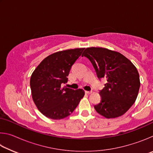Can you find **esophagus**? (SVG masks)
Wrapping results in <instances>:
<instances>
[{"label": "esophagus", "mask_w": 153, "mask_h": 153, "mask_svg": "<svg viewBox=\"0 0 153 153\" xmlns=\"http://www.w3.org/2000/svg\"><path fill=\"white\" fill-rule=\"evenodd\" d=\"M85 93H86V94H91L92 91H85Z\"/></svg>", "instance_id": "1"}]
</instances>
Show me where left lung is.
<instances>
[{
	"label": "left lung",
	"instance_id": "left-lung-1",
	"mask_svg": "<svg viewBox=\"0 0 153 153\" xmlns=\"http://www.w3.org/2000/svg\"><path fill=\"white\" fill-rule=\"evenodd\" d=\"M82 56L91 62L98 78L107 80L95 110L108 119L123 115L138 97L140 82L136 67L121 53L105 48H87Z\"/></svg>",
	"mask_w": 153,
	"mask_h": 153
}]
</instances>
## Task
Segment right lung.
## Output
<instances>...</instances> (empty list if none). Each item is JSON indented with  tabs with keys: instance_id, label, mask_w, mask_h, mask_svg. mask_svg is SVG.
Wrapping results in <instances>:
<instances>
[{
	"instance_id": "obj_1",
	"label": "right lung",
	"mask_w": 153,
	"mask_h": 153,
	"mask_svg": "<svg viewBox=\"0 0 153 153\" xmlns=\"http://www.w3.org/2000/svg\"><path fill=\"white\" fill-rule=\"evenodd\" d=\"M84 48L59 51L46 57L32 74L30 88L33 102L46 117L61 120L73 113L84 90L63 87L71 66Z\"/></svg>"
}]
</instances>
